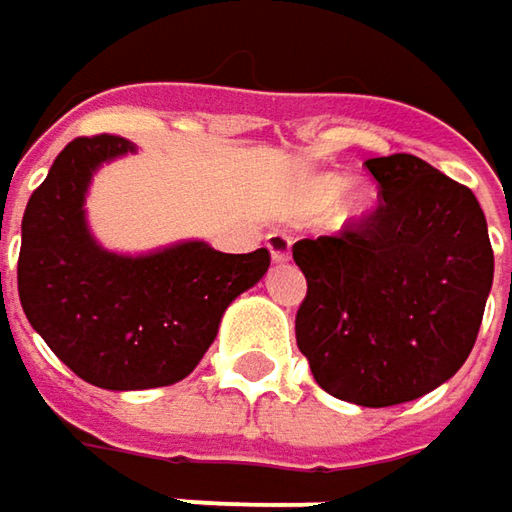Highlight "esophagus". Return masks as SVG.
Masks as SVG:
<instances>
[{"label": "esophagus", "mask_w": 512, "mask_h": 512, "mask_svg": "<svg viewBox=\"0 0 512 512\" xmlns=\"http://www.w3.org/2000/svg\"><path fill=\"white\" fill-rule=\"evenodd\" d=\"M265 245L267 250H270V259L273 262H287L290 259V250H293V239L287 236V233H282V230H273V233H267L265 236Z\"/></svg>", "instance_id": "esophagus-1"}]
</instances>
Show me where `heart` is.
Returning a JSON list of instances; mask_svg holds the SVG:
<instances>
[{"label": "heart", "mask_w": 512, "mask_h": 512, "mask_svg": "<svg viewBox=\"0 0 512 512\" xmlns=\"http://www.w3.org/2000/svg\"><path fill=\"white\" fill-rule=\"evenodd\" d=\"M344 185H347V179H344V176H333V173L316 176V179L307 185V199H310V205L313 207L322 210V207L336 202V207H333V225L336 227L359 225V222H364V219L373 213V207H376V190H373V187L353 185L347 187L342 194Z\"/></svg>", "instance_id": "obj_1"}]
</instances>
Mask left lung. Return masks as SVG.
<instances>
[{"instance_id":"left-lung-1","label":"left lung","mask_w":512,"mask_h":512,"mask_svg":"<svg viewBox=\"0 0 512 512\" xmlns=\"http://www.w3.org/2000/svg\"><path fill=\"white\" fill-rule=\"evenodd\" d=\"M379 207L339 236L302 239L296 344L342 402L390 407L444 384L470 356L493 287V247L473 190L419 156L364 162Z\"/></svg>"}]
</instances>
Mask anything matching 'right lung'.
<instances>
[{
	"label": "right lung",
	"mask_w": 512,
	"mask_h": 512,
	"mask_svg": "<svg viewBox=\"0 0 512 512\" xmlns=\"http://www.w3.org/2000/svg\"><path fill=\"white\" fill-rule=\"evenodd\" d=\"M125 153H136L133 142L102 133L56 156L25 207L16 276L28 322L79 379L148 390L193 373L227 305L267 273L270 253L205 242L145 256L105 250L85 219V193L99 165Z\"/></svg>",
	"instance_id": "obj_1"
}]
</instances>
